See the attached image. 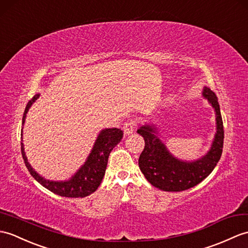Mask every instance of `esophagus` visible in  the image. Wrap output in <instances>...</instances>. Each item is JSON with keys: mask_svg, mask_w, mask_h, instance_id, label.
I'll return each instance as SVG.
<instances>
[{"mask_svg": "<svg viewBox=\"0 0 248 248\" xmlns=\"http://www.w3.org/2000/svg\"><path fill=\"white\" fill-rule=\"evenodd\" d=\"M134 129H135V124H133V122H128V123L124 124L123 130H124V136L131 135V134L133 133V132H134Z\"/></svg>", "mask_w": 248, "mask_h": 248, "instance_id": "esophagus-1", "label": "esophagus"}]
</instances>
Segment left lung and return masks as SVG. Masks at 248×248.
I'll use <instances>...</instances> for the list:
<instances>
[{
  "label": "left lung",
  "instance_id": "obj_1",
  "mask_svg": "<svg viewBox=\"0 0 248 248\" xmlns=\"http://www.w3.org/2000/svg\"><path fill=\"white\" fill-rule=\"evenodd\" d=\"M202 96L214 108L217 132L209 151L194 160L175 157L158 137V128L154 124H146L137 130L145 140L138 166L152 186L164 191H184L197 186L208 176L221 158L224 129L217 97L209 88L203 89Z\"/></svg>",
  "mask_w": 248,
  "mask_h": 248
}]
</instances>
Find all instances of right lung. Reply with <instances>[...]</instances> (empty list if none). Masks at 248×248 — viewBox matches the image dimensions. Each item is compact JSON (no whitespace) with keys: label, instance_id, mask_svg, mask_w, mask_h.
I'll use <instances>...</instances> for the list:
<instances>
[{"label":"right lung","instance_id":"right-lung-1","mask_svg":"<svg viewBox=\"0 0 248 248\" xmlns=\"http://www.w3.org/2000/svg\"><path fill=\"white\" fill-rule=\"evenodd\" d=\"M40 97V94H36L31 99L28 101L23 114L22 124L24 125L26 114L30 111L32 103ZM123 131L117 128L103 129L99 132L94 146L92 148L91 153L88 158L85 159L84 164L80 167L71 178L66 181H50L46 180L45 177L40 175L34 170L31 165L28 163L26 154L24 151V143H23V128L21 131V151L22 156L24 159L25 166L31 176L38 183L41 184L43 187L48 189L49 191L58 194L60 197L66 198H84L95 192L99 187L103 176L106 173L108 155L115 146L120 142L123 138Z\"/></svg>","mask_w":248,"mask_h":248}]
</instances>
